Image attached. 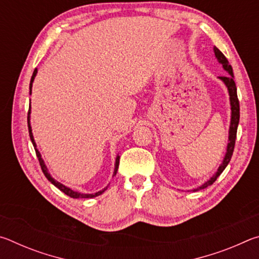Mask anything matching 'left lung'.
<instances>
[{
	"mask_svg": "<svg viewBox=\"0 0 259 259\" xmlns=\"http://www.w3.org/2000/svg\"><path fill=\"white\" fill-rule=\"evenodd\" d=\"M214 51V56L217 57V59L219 63L223 65L225 71L230 73V75L227 76H219V78L225 83L227 89H229V94H230V102H231V111H232V117H231V125H230V137H229V145H227V152L226 155L224 157V161L223 163L219 165V168L217 170V172L213 175L212 178H210V181L207 183H204L202 186H200L199 188H196L194 191H199L202 190V188L208 187L210 185L216 182V179L221 176V174L224 171V169L227 166V164L230 163L231 157L233 155V151H234V146H235V139H236V131H238V124H239V120H240V103L238 99V94H236V85L234 82V75H233V69H232V66L227 60L226 57L223 55V52L218 49V48L214 47L213 48Z\"/></svg>",
	"mask_w": 259,
	"mask_h": 259,
	"instance_id": "8db88e82",
	"label": "left lung"
}]
</instances>
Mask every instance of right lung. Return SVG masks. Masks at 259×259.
Here are the masks:
<instances>
[{
	"label": "right lung",
	"mask_w": 259,
	"mask_h": 259,
	"mask_svg": "<svg viewBox=\"0 0 259 259\" xmlns=\"http://www.w3.org/2000/svg\"><path fill=\"white\" fill-rule=\"evenodd\" d=\"M36 72H37V69L35 68V69H34V72H33L32 78H30V83H29V93H30V91H32V83H33V81H34V77H35V75H36ZM29 113H30V106H29L28 114H27V115H28V116H27V123H28L29 137H30V140H32V143H33V146H34V148H35V153H36V156H37V159H38V162H40V165H41L42 171H43V174H45V176L47 177L48 181H49L50 183L54 184V185H55L57 188H59V190H60L61 192H64L65 194L68 195V196H71V198H73V199H78V198H81V199H82V198H83V199L95 198V196H98V195L102 194V193H104L105 191H106V188H107V187H106V188H104L103 191H99V192H97V193H95V194H81V193H78V192H74L73 190H71V188H68V187H66L65 185H63V184H60V183H58L57 181H55V179L50 176V174L48 172V169H47V166H46V164H45V162H43V160L41 159V154H40V152L37 151V148H36V144H35V142H34L33 134H32V128H30V124H29ZM119 163H120V156H117V157H116V162H115V170H114V175H116L117 168H119Z\"/></svg>",
	"instance_id": "add662e5"
}]
</instances>
